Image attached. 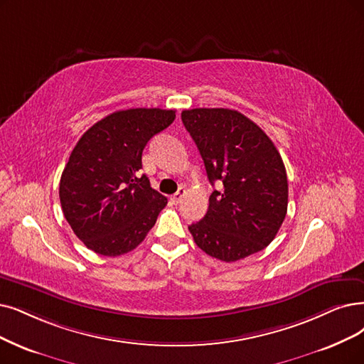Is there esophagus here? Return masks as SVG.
Wrapping results in <instances>:
<instances>
[{
	"label": "esophagus",
	"instance_id": "esophagus-1",
	"mask_svg": "<svg viewBox=\"0 0 364 364\" xmlns=\"http://www.w3.org/2000/svg\"><path fill=\"white\" fill-rule=\"evenodd\" d=\"M185 194H186V190H185L183 186H181V188H179V191H178L176 194H173V196H171V201L174 203V205H178V203H181V201H182V198L185 197Z\"/></svg>",
	"mask_w": 364,
	"mask_h": 364
}]
</instances>
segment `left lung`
<instances>
[{"label": "left lung", "mask_w": 364, "mask_h": 364, "mask_svg": "<svg viewBox=\"0 0 364 364\" xmlns=\"http://www.w3.org/2000/svg\"><path fill=\"white\" fill-rule=\"evenodd\" d=\"M182 122L205 161L209 182L223 188L188 227L201 251L225 263L255 254L274 239L288 206L282 158L255 122L237 110L191 109Z\"/></svg>", "instance_id": "1"}]
</instances>
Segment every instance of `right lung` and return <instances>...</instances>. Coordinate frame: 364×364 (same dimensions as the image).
<instances>
[{"instance_id":"right-lung-1","label":"right lung","mask_w":364,"mask_h":364,"mask_svg":"<svg viewBox=\"0 0 364 364\" xmlns=\"http://www.w3.org/2000/svg\"><path fill=\"white\" fill-rule=\"evenodd\" d=\"M176 118V110L114 112L86 132L60 182L64 216L86 248L106 257L133 251L144 240L167 198L141 174L146 143Z\"/></svg>"}]
</instances>
